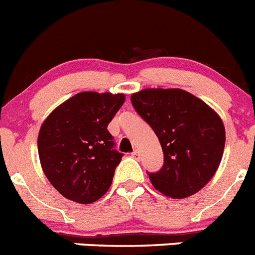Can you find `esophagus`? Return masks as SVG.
Returning a JSON list of instances; mask_svg holds the SVG:
<instances>
[{
  "instance_id": "esophagus-1",
  "label": "esophagus",
  "mask_w": 255,
  "mask_h": 255,
  "mask_svg": "<svg viewBox=\"0 0 255 255\" xmlns=\"http://www.w3.org/2000/svg\"><path fill=\"white\" fill-rule=\"evenodd\" d=\"M131 156L134 158H140V151H139V149H135V151L131 153Z\"/></svg>"
}]
</instances>
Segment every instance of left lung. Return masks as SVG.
<instances>
[{
	"instance_id": "obj_1",
	"label": "left lung",
	"mask_w": 255,
	"mask_h": 255,
	"mask_svg": "<svg viewBox=\"0 0 255 255\" xmlns=\"http://www.w3.org/2000/svg\"><path fill=\"white\" fill-rule=\"evenodd\" d=\"M164 152V166L149 174L162 195L183 199L199 192L218 170L226 130L218 113L182 89H143L131 95Z\"/></svg>"
}]
</instances>
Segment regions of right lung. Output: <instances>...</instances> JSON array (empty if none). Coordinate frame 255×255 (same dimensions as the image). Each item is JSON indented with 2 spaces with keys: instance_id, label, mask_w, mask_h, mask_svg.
Segmentation results:
<instances>
[{
  "instance_id": "add662e5",
  "label": "right lung",
  "mask_w": 255,
  "mask_h": 255,
  "mask_svg": "<svg viewBox=\"0 0 255 255\" xmlns=\"http://www.w3.org/2000/svg\"><path fill=\"white\" fill-rule=\"evenodd\" d=\"M125 94L84 91L58 106L45 119L37 147L41 167L65 199L91 204L108 191L123 154L113 148L107 126Z\"/></svg>"
}]
</instances>
